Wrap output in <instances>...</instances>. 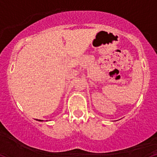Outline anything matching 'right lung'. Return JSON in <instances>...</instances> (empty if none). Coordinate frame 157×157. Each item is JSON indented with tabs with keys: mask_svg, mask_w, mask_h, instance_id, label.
<instances>
[{
	"mask_svg": "<svg viewBox=\"0 0 157 157\" xmlns=\"http://www.w3.org/2000/svg\"><path fill=\"white\" fill-rule=\"evenodd\" d=\"M36 120H38V121H42V120H38V119H36Z\"/></svg>",
	"mask_w": 157,
	"mask_h": 157,
	"instance_id": "1",
	"label": "right lung"
}]
</instances>
